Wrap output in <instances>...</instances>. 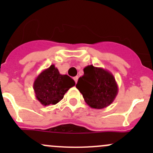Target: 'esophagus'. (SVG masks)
Here are the masks:
<instances>
[{"label": "esophagus", "instance_id": "esophagus-1", "mask_svg": "<svg viewBox=\"0 0 153 153\" xmlns=\"http://www.w3.org/2000/svg\"><path fill=\"white\" fill-rule=\"evenodd\" d=\"M73 79H74V81H75V83H76V84H77V82H78V76H75V77H74V78H73Z\"/></svg>", "mask_w": 153, "mask_h": 153}]
</instances>
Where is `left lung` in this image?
Wrapping results in <instances>:
<instances>
[{"label":"left lung","mask_w":153,"mask_h":153,"mask_svg":"<svg viewBox=\"0 0 153 153\" xmlns=\"http://www.w3.org/2000/svg\"><path fill=\"white\" fill-rule=\"evenodd\" d=\"M76 88L82 94L84 101L91 108L104 109L116 98L118 86L110 72L101 67L89 65L84 69Z\"/></svg>","instance_id":"8db88e82"}]
</instances>
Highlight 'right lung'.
I'll return each instance as SVG.
<instances>
[{
	"instance_id": "right-lung-1",
	"label": "right lung",
	"mask_w": 153,
	"mask_h": 153,
	"mask_svg": "<svg viewBox=\"0 0 153 153\" xmlns=\"http://www.w3.org/2000/svg\"><path fill=\"white\" fill-rule=\"evenodd\" d=\"M75 85L72 78L60 74L58 68L52 64L37 76L33 89L37 100L43 106H48L61 101L66 92Z\"/></svg>"
}]
</instances>
